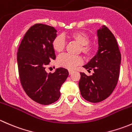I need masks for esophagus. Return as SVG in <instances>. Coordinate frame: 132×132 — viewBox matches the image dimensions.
Segmentation results:
<instances>
[{"label": "esophagus", "mask_w": 132, "mask_h": 132, "mask_svg": "<svg viewBox=\"0 0 132 132\" xmlns=\"http://www.w3.org/2000/svg\"><path fill=\"white\" fill-rule=\"evenodd\" d=\"M68 72H69V74L71 75L73 73V70H69Z\"/></svg>", "instance_id": "1"}]
</instances>
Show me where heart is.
Returning <instances> with one entry per match:
<instances>
[{"mask_svg": "<svg viewBox=\"0 0 132 132\" xmlns=\"http://www.w3.org/2000/svg\"><path fill=\"white\" fill-rule=\"evenodd\" d=\"M68 38L75 41L80 45V52L82 53L86 57H90L95 51L94 45L89 43L90 38L88 34L82 31H77L68 35ZM52 46L56 53L60 54L64 51L65 48V41L61 36H57L52 41ZM82 62V59L80 56H73L69 54H63L60 55L56 61L57 65L59 67L66 69H73L77 65Z\"/></svg>", "mask_w": 132, "mask_h": 132, "instance_id": "b5f03b06", "label": "heart"}]
</instances>
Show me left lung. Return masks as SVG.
<instances>
[{
	"instance_id": "obj_1",
	"label": "left lung",
	"mask_w": 132,
	"mask_h": 132,
	"mask_svg": "<svg viewBox=\"0 0 132 132\" xmlns=\"http://www.w3.org/2000/svg\"><path fill=\"white\" fill-rule=\"evenodd\" d=\"M98 50L96 55L83 67L94 71L92 75L80 73L78 82L82 96L97 103L107 98L115 89L119 75L121 55L116 39L105 26L97 31Z\"/></svg>"
}]
</instances>
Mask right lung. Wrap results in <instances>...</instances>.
I'll list each match as a JSON object with an SVG mask.
<instances>
[{"label":"right lung","mask_w":132,"mask_h":132,"mask_svg":"<svg viewBox=\"0 0 132 132\" xmlns=\"http://www.w3.org/2000/svg\"><path fill=\"white\" fill-rule=\"evenodd\" d=\"M54 27L36 23L25 33L17 52L18 73L21 84L32 100L41 105L57 101L60 89L69 73L59 68L53 73H47L46 66L55 59L52 41L57 36Z\"/></svg>","instance_id":"right-lung-1"}]
</instances>
